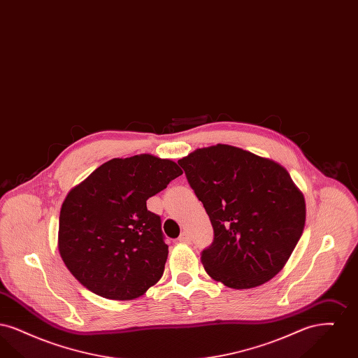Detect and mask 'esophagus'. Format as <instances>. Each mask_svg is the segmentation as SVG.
<instances>
[{
	"label": "esophagus",
	"mask_w": 358,
	"mask_h": 358,
	"mask_svg": "<svg viewBox=\"0 0 358 358\" xmlns=\"http://www.w3.org/2000/svg\"><path fill=\"white\" fill-rule=\"evenodd\" d=\"M178 241L180 243H185V244H187V243H190V236H189V234L187 232H182L181 235H180V238H178Z\"/></svg>",
	"instance_id": "obj_1"
}]
</instances>
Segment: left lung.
<instances>
[{
	"label": "left lung",
	"instance_id": "8db88e82",
	"mask_svg": "<svg viewBox=\"0 0 358 358\" xmlns=\"http://www.w3.org/2000/svg\"><path fill=\"white\" fill-rule=\"evenodd\" d=\"M213 227L206 273L231 289L257 287L287 263L306 220L301 189L280 164L231 145L178 161Z\"/></svg>",
	"mask_w": 358,
	"mask_h": 358
}]
</instances>
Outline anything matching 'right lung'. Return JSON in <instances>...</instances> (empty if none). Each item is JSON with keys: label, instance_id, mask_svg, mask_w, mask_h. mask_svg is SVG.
<instances>
[{"label": "right lung", "instance_id": "1", "mask_svg": "<svg viewBox=\"0 0 358 358\" xmlns=\"http://www.w3.org/2000/svg\"><path fill=\"white\" fill-rule=\"evenodd\" d=\"M182 174L153 154L113 158L72 187L62 205L57 248L85 289L114 301L143 295L162 276L168 245L149 197Z\"/></svg>", "mask_w": 358, "mask_h": 358}]
</instances>
